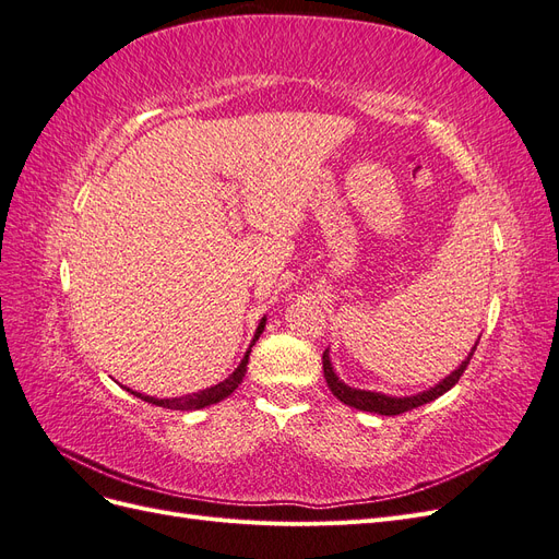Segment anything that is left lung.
<instances>
[{
    "mask_svg": "<svg viewBox=\"0 0 559 559\" xmlns=\"http://www.w3.org/2000/svg\"><path fill=\"white\" fill-rule=\"evenodd\" d=\"M480 341V337H478ZM478 343L473 345V349L468 352V357L456 366L452 373L448 378H443L438 384L425 389V392H419L415 396H386L382 392H368V389H357V386H349L345 384L341 378L335 376L333 370V364H331V357H329V349L324 352V357H321V364H324V378H326V384L333 392V396L337 401H343L345 405H352V408L357 411H364V413H376V415H401V413H408L413 408H419V405H425L438 396H443L445 392H450V389L460 382L462 373L466 370L473 352H476Z\"/></svg>",
    "mask_w": 559,
    "mask_h": 559,
    "instance_id": "obj_1",
    "label": "left lung"
}]
</instances>
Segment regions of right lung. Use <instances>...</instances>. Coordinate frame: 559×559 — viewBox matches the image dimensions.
I'll use <instances>...</instances> for the list:
<instances>
[{"instance_id": "add662e5", "label": "right lung", "mask_w": 559, "mask_h": 559, "mask_svg": "<svg viewBox=\"0 0 559 559\" xmlns=\"http://www.w3.org/2000/svg\"><path fill=\"white\" fill-rule=\"evenodd\" d=\"M263 329H265V317L261 319L257 333H253V341H251V345H249V349L245 354V359L240 361V366L235 368L224 382L202 389V392H198V394H186V396H179V399H156V396H146V394H140V392H132V389H128V392L134 394L138 399H142V401H146V403H154V405H160V408H170V411H200V408H207V405H212V403L224 401L242 382V378L247 373V364H249V352H251L253 343L259 341V335L263 333Z\"/></svg>"}]
</instances>
